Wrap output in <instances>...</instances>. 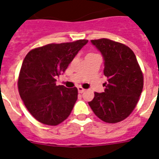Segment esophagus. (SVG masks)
<instances>
[{"instance_id": "obj_1", "label": "esophagus", "mask_w": 159, "mask_h": 159, "mask_svg": "<svg viewBox=\"0 0 159 159\" xmlns=\"http://www.w3.org/2000/svg\"><path fill=\"white\" fill-rule=\"evenodd\" d=\"M77 89H78V92L79 93H83V92H85V89H84V88H82V87H78V88H77Z\"/></svg>"}]
</instances>
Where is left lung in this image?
<instances>
[{
    "mask_svg": "<svg viewBox=\"0 0 159 159\" xmlns=\"http://www.w3.org/2000/svg\"><path fill=\"white\" fill-rule=\"evenodd\" d=\"M104 60V92H95L88 104L97 117L109 123L130 115L143 88V75L135 55L129 47L108 39L91 40Z\"/></svg>",
    "mask_w": 159,
    "mask_h": 159,
    "instance_id": "8db88e82",
    "label": "left lung"
}]
</instances>
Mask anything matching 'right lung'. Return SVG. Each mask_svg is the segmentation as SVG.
<instances>
[{
	"instance_id": "add662e5",
	"label": "right lung",
	"mask_w": 159,
	"mask_h": 159,
	"mask_svg": "<svg viewBox=\"0 0 159 159\" xmlns=\"http://www.w3.org/2000/svg\"><path fill=\"white\" fill-rule=\"evenodd\" d=\"M88 42L49 43L26 55L20 71L18 90L26 108L36 120L57 126L69 116L78 98V90L57 86V78Z\"/></svg>"
}]
</instances>
